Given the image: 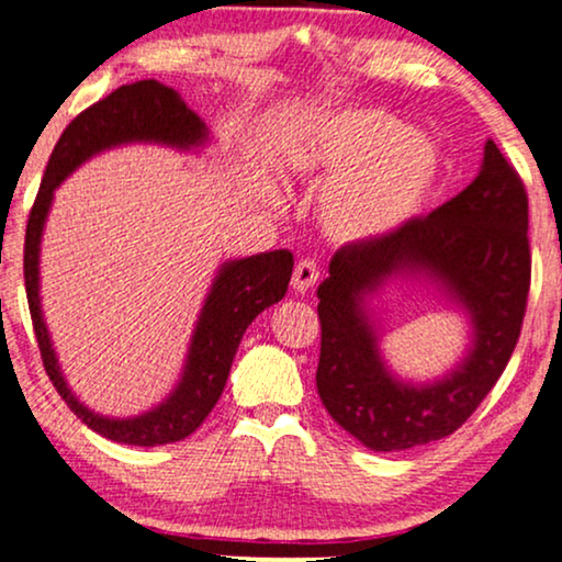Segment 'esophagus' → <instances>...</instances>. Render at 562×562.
Masks as SVG:
<instances>
[{"instance_id":"1","label":"esophagus","mask_w":562,"mask_h":562,"mask_svg":"<svg viewBox=\"0 0 562 562\" xmlns=\"http://www.w3.org/2000/svg\"><path fill=\"white\" fill-rule=\"evenodd\" d=\"M318 280V267L311 259H301L293 269V290L297 293H308Z\"/></svg>"}]
</instances>
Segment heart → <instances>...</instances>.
Instances as JSON below:
<instances>
[{
    "label": "heart",
    "mask_w": 562,
    "mask_h": 562,
    "mask_svg": "<svg viewBox=\"0 0 562 562\" xmlns=\"http://www.w3.org/2000/svg\"><path fill=\"white\" fill-rule=\"evenodd\" d=\"M290 160L314 187L329 189L322 220L339 240L392 236L420 215L440 179L436 145L373 109L318 119Z\"/></svg>",
    "instance_id": "obj_1"
}]
</instances>
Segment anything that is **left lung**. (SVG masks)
Here are the masks:
<instances>
[{"mask_svg": "<svg viewBox=\"0 0 562 562\" xmlns=\"http://www.w3.org/2000/svg\"><path fill=\"white\" fill-rule=\"evenodd\" d=\"M529 199L493 139L470 187L392 236L355 240L318 285L316 389L331 420L371 451H404L459 430L490 394L521 334L531 254ZM436 284L471 318L462 363L430 384L402 382L380 358L368 300L395 279Z\"/></svg>", "mask_w": 562, "mask_h": 562, "instance_id": "8db88e82", "label": "left lung"}]
</instances>
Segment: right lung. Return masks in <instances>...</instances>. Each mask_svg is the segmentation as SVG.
<instances>
[{
	"mask_svg": "<svg viewBox=\"0 0 562 562\" xmlns=\"http://www.w3.org/2000/svg\"><path fill=\"white\" fill-rule=\"evenodd\" d=\"M210 132L202 119L181 101V95L158 80H139L122 85L92 103L64 130L48 158L44 181L35 196L25 228V293L31 308L35 339H38L44 368L54 389L90 430L126 446H162L194 432L215 407L228 381L233 358L244 339L248 324L261 311L282 301L293 274V254L288 248L257 254V257L233 259L220 267L207 301L199 314L191 337L187 366L168 400L137 417H105L85 407L64 381L59 360L48 337L38 295V254L41 236L52 210L54 191L92 155L130 142H158V145L191 150L207 142Z\"/></svg>",
	"mask_w": 562,
	"mask_h": 562,
	"instance_id": "1",
	"label": "right lung"
}]
</instances>
